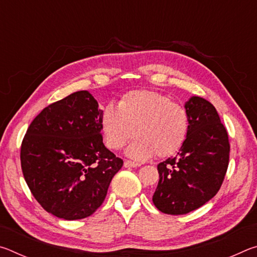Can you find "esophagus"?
Wrapping results in <instances>:
<instances>
[{
  "instance_id": "obj_1",
  "label": "esophagus",
  "mask_w": 257,
  "mask_h": 257,
  "mask_svg": "<svg viewBox=\"0 0 257 257\" xmlns=\"http://www.w3.org/2000/svg\"><path fill=\"white\" fill-rule=\"evenodd\" d=\"M123 165L125 168H137L141 165V163H137V162H133V161H129V160H125Z\"/></svg>"
}]
</instances>
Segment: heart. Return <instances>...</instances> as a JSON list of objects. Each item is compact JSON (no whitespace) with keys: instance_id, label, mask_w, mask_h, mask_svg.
Returning <instances> with one entry per match:
<instances>
[{"instance_id":"b5f03b06","label":"heart","mask_w":257,"mask_h":257,"mask_svg":"<svg viewBox=\"0 0 257 257\" xmlns=\"http://www.w3.org/2000/svg\"><path fill=\"white\" fill-rule=\"evenodd\" d=\"M101 128L105 144L118 151L135 133L136 138L127 149L135 160L156 154L167 158L181 149L189 132L187 108L154 90L137 89L125 93L118 107L108 104L103 110Z\"/></svg>"}]
</instances>
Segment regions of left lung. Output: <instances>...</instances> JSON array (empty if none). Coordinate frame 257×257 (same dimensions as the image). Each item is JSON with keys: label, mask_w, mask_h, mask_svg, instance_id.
I'll return each mask as SVG.
<instances>
[{"label": "left lung", "mask_w": 257, "mask_h": 257, "mask_svg": "<svg viewBox=\"0 0 257 257\" xmlns=\"http://www.w3.org/2000/svg\"><path fill=\"white\" fill-rule=\"evenodd\" d=\"M185 107L188 135L176 158L159 163L160 180L153 195L156 208L171 215L186 214L214 197L229 165L228 133L215 107L198 96Z\"/></svg>", "instance_id": "1"}]
</instances>
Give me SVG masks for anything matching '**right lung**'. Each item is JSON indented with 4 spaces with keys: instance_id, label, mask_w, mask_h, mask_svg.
Listing matches in <instances>:
<instances>
[{
    "instance_id": "add662e5",
    "label": "right lung",
    "mask_w": 257,
    "mask_h": 257,
    "mask_svg": "<svg viewBox=\"0 0 257 257\" xmlns=\"http://www.w3.org/2000/svg\"><path fill=\"white\" fill-rule=\"evenodd\" d=\"M102 114L92 94L79 90L43 108L21 143V169L33 196L60 219L92 215L122 168L103 144Z\"/></svg>"
}]
</instances>
